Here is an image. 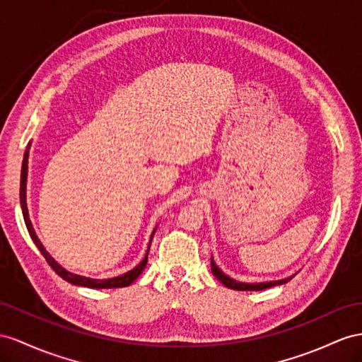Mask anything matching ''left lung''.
<instances>
[{
    "instance_id": "left-lung-1",
    "label": "left lung",
    "mask_w": 362,
    "mask_h": 362,
    "mask_svg": "<svg viewBox=\"0 0 362 362\" xmlns=\"http://www.w3.org/2000/svg\"><path fill=\"white\" fill-rule=\"evenodd\" d=\"M211 271L217 276V280H220V283H223L229 289H234V291H263L267 289V287H274V286H280L284 284L289 280H292V276L289 278H284V280H276V281H266V283H240L234 278L228 276L226 274L221 272V269H218V266L214 263L211 257Z\"/></svg>"
}]
</instances>
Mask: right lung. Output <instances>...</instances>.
Returning <instances> with one entry per match:
<instances>
[{
	"instance_id": "right-lung-1",
	"label": "right lung",
	"mask_w": 362,
	"mask_h": 362,
	"mask_svg": "<svg viewBox=\"0 0 362 362\" xmlns=\"http://www.w3.org/2000/svg\"><path fill=\"white\" fill-rule=\"evenodd\" d=\"M29 150H30V144L27 145V150L24 153V160H23V168H21V187H20V202H21V209H23V216H24V221H25V226H27V230H29V234L33 240V243L38 246V249L41 251V254L44 255L45 260H47L49 266L52 267V269L57 272L61 278H64V280L75 284V286H84V287H91V289H111V287H125V286H129L132 284L136 278L141 275L145 269L146 266V262H148V251H150V246H148V251L145 254V258L144 260L139 263L134 269L128 271L127 274L124 275H119V276H115V278H107V280H93V278H87V276H82V275H76V274H71L69 271L64 269V267L61 264H58L57 262H54V258L45 251V247L42 246V243L40 242V238L36 237L35 234V229L32 226V221L29 218V211H27V202H25V183H27V163H29ZM156 233V229L153 230V235ZM151 235V238H153ZM150 245H151V240H150Z\"/></svg>"
}]
</instances>
